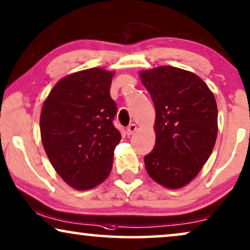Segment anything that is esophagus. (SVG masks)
<instances>
[{"label":"esophagus","mask_w":250,"mask_h":250,"mask_svg":"<svg viewBox=\"0 0 250 250\" xmlns=\"http://www.w3.org/2000/svg\"><path fill=\"white\" fill-rule=\"evenodd\" d=\"M137 130V125H135V123H131V125H128V128H127V134L130 136V135H132L134 134V132Z\"/></svg>","instance_id":"1"}]
</instances>
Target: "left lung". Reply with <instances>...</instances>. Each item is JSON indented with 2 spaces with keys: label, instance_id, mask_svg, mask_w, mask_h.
<instances>
[{
  "label": "left lung",
  "instance_id": "1",
  "mask_svg": "<svg viewBox=\"0 0 250 250\" xmlns=\"http://www.w3.org/2000/svg\"><path fill=\"white\" fill-rule=\"evenodd\" d=\"M155 107V145L144 156L147 174L168 188L188 184L210 156L217 137V104L194 73L172 66L141 73Z\"/></svg>",
  "mask_w": 250,
  "mask_h": 250
}]
</instances>
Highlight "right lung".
Listing matches in <instances>:
<instances>
[{
	"instance_id": "obj_1",
	"label": "right lung",
	"mask_w": 250,
	"mask_h": 250,
	"mask_svg": "<svg viewBox=\"0 0 250 250\" xmlns=\"http://www.w3.org/2000/svg\"><path fill=\"white\" fill-rule=\"evenodd\" d=\"M113 73L90 68L53 86L40 120L43 147L58 175L76 189L92 188L112 170L121 134L113 125Z\"/></svg>"
}]
</instances>
